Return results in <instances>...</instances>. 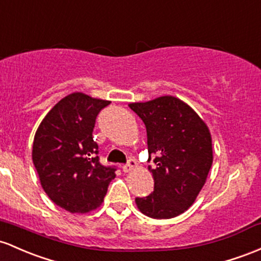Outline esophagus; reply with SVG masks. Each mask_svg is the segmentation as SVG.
Instances as JSON below:
<instances>
[{
  "label": "esophagus",
  "instance_id": "1",
  "mask_svg": "<svg viewBox=\"0 0 261 261\" xmlns=\"http://www.w3.org/2000/svg\"><path fill=\"white\" fill-rule=\"evenodd\" d=\"M136 167H137V163H136L135 160L130 159L127 161V163H126V165L122 166V171H124L125 173H128V172H131L133 170H135Z\"/></svg>",
  "mask_w": 261,
  "mask_h": 261
}]
</instances>
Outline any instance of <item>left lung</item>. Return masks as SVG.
<instances>
[{"mask_svg": "<svg viewBox=\"0 0 261 261\" xmlns=\"http://www.w3.org/2000/svg\"><path fill=\"white\" fill-rule=\"evenodd\" d=\"M128 107L146 126L148 161L156 154V167H148L153 192L137 197V208L150 218H174L193 204L210 173L213 162L210 128L190 105L171 95Z\"/></svg>", "mask_w": 261, "mask_h": 261, "instance_id": "8db88e82", "label": "left lung"}]
</instances>
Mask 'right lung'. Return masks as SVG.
Wrapping results in <instances>:
<instances>
[{
    "instance_id": "obj_1",
    "label": "right lung",
    "mask_w": 261,
    "mask_h": 261,
    "mask_svg": "<svg viewBox=\"0 0 261 261\" xmlns=\"http://www.w3.org/2000/svg\"><path fill=\"white\" fill-rule=\"evenodd\" d=\"M108 100L73 93L42 120L33 140L32 160L47 196L70 213H88L104 200L115 167L99 162L93 139L95 120Z\"/></svg>"
}]
</instances>
